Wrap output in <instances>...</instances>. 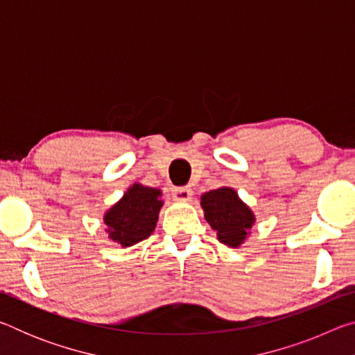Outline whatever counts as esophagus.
<instances>
[{"label": "esophagus", "mask_w": 355, "mask_h": 355, "mask_svg": "<svg viewBox=\"0 0 355 355\" xmlns=\"http://www.w3.org/2000/svg\"><path fill=\"white\" fill-rule=\"evenodd\" d=\"M192 196V189L184 186V188H173L172 189V197L173 200L177 202H188Z\"/></svg>", "instance_id": "1"}]
</instances>
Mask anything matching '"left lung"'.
I'll list each match as a JSON object with an SVG mask.
<instances>
[{
    "label": "left lung",
    "instance_id": "obj_1",
    "mask_svg": "<svg viewBox=\"0 0 355 355\" xmlns=\"http://www.w3.org/2000/svg\"><path fill=\"white\" fill-rule=\"evenodd\" d=\"M205 219L218 235V239L228 248H239L254 225L255 216L239 199L232 188H219L205 192L200 199Z\"/></svg>",
    "mask_w": 355,
    "mask_h": 355
}]
</instances>
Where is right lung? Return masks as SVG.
I'll return each mask as SVG.
<instances>
[{
  "instance_id": "1",
  "label": "right lung",
  "mask_w": 355,
  "mask_h": 355,
  "mask_svg": "<svg viewBox=\"0 0 355 355\" xmlns=\"http://www.w3.org/2000/svg\"><path fill=\"white\" fill-rule=\"evenodd\" d=\"M161 191L135 183L125 192L122 199L105 214L106 232L114 243L122 248L137 244L152 235L163 200Z\"/></svg>"
}]
</instances>
